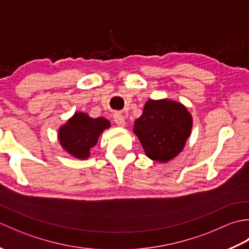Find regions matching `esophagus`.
Segmentation results:
<instances>
[{"instance_id": "1", "label": "esophagus", "mask_w": 249, "mask_h": 249, "mask_svg": "<svg viewBox=\"0 0 249 249\" xmlns=\"http://www.w3.org/2000/svg\"><path fill=\"white\" fill-rule=\"evenodd\" d=\"M113 119H114V122L116 124H118L119 126H121V127H124L125 126V120H124V116L122 115L121 113H115L113 115Z\"/></svg>"}]
</instances>
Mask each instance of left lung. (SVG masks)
<instances>
[{
  "instance_id": "left-lung-1",
  "label": "left lung",
  "mask_w": 249,
  "mask_h": 249,
  "mask_svg": "<svg viewBox=\"0 0 249 249\" xmlns=\"http://www.w3.org/2000/svg\"><path fill=\"white\" fill-rule=\"evenodd\" d=\"M192 127V115L182 104L150 99L142 115L135 121L134 131L147 157L166 162L183 150Z\"/></svg>"
}]
</instances>
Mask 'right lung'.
Segmentation results:
<instances>
[{
  "mask_svg": "<svg viewBox=\"0 0 249 249\" xmlns=\"http://www.w3.org/2000/svg\"><path fill=\"white\" fill-rule=\"evenodd\" d=\"M109 127L108 120L92 119L86 113L78 112L60 128L59 139L71 155L86 160L89 156V150L97 143L99 135Z\"/></svg>",
  "mask_w": 249,
  "mask_h": 249,
  "instance_id": "1",
  "label": "right lung"
}]
</instances>
